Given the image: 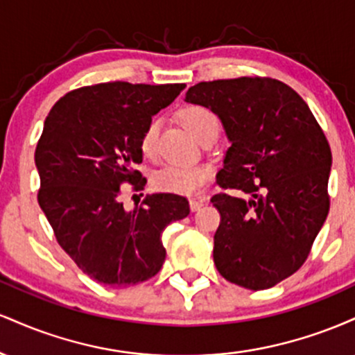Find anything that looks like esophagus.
Instances as JSON below:
<instances>
[{"mask_svg":"<svg viewBox=\"0 0 355 355\" xmlns=\"http://www.w3.org/2000/svg\"><path fill=\"white\" fill-rule=\"evenodd\" d=\"M203 205H205V200H203V198H190V209H191V211L200 210Z\"/></svg>","mask_w":355,"mask_h":355,"instance_id":"34e87169","label":"esophagus"}]
</instances>
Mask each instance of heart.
Segmentation results:
<instances>
[{
	"mask_svg": "<svg viewBox=\"0 0 355 355\" xmlns=\"http://www.w3.org/2000/svg\"><path fill=\"white\" fill-rule=\"evenodd\" d=\"M180 120L185 125V128L198 140L214 130L218 132V116L215 115L214 110L205 107V105H187V107H183L180 110ZM158 130H160V123L155 118L141 130L138 146H140V152L145 158H155V155H157ZM207 177H209V170L202 165L172 164L157 170L152 177V183L155 189L160 191L191 195L202 189Z\"/></svg>",
	"mask_w": 355,
	"mask_h": 355,
	"instance_id": "1",
	"label": "heart"
}]
</instances>
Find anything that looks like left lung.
Listing matches in <instances>:
<instances>
[{
    "mask_svg": "<svg viewBox=\"0 0 355 355\" xmlns=\"http://www.w3.org/2000/svg\"><path fill=\"white\" fill-rule=\"evenodd\" d=\"M185 101L214 110L225 128L218 185L250 195L211 197L220 211L215 267L240 287H274L302 267L327 218V138L299 93L274 78L202 81Z\"/></svg>",
    "mask_w": 355,
    "mask_h": 355,
    "instance_id": "left-lung-1",
    "label": "left lung"
}]
</instances>
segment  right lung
I'll list each match as a JSON object with an SVG mask.
<instances>
[{
  "mask_svg": "<svg viewBox=\"0 0 355 355\" xmlns=\"http://www.w3.org/2000/svg\"><path fill=\"white\" fill-rule=\"evenodd\" d=\"M183 83L110 81L67 93L48 113L35 152L38 203L58 243L96 282L130 287L158 274L165 262L162 234L190 214L175 193L146 195L125 210L123 183L144 190L135 170L144 126L168 107Z\"/></svg>",
  "mask_w": 355,
  "mask_h": 355,
  "instance_id": "obj_1",
  "label": "right lung"
}]
</instances>
